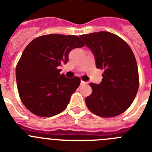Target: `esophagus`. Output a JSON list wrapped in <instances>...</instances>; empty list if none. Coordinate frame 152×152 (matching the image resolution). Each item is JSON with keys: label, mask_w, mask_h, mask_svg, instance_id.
Masks as SVG:
<instances>
[{"label": "esophagus", "mask_w": 152, "mask_h": 152, "mask_svg": "<svg viewBox=\"0 0 152 152\" xmlns=\"http://www.w3.org/2000/svg\"><path fill=\"white\" fill-rule=\"evenodd\" d=\"M84 84H88V82H85L84 80H81L80 81V85H84Z\"/></svg>", "instance_id": "1"}]
</instances>
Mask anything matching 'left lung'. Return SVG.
<instances>
[{"instance_id": "left-lung-1", "label": "left lung", "mask_w": 152, "mask_h": 152, "mask_svg": "<svg viewBox=\"0 0 152 152\" xmlns=\"http://www.w3.org/2000/svg\"><path fill=\"white\" fill-rule=\"evenodd\" d=\"M95 56L96 66L103 69L100 84L90 83L92 94L86 97V105L100 117L119 116L131 106L139 85L135 56L129 45L110 32L81 35Z\"/></svg>"}]
</instances>
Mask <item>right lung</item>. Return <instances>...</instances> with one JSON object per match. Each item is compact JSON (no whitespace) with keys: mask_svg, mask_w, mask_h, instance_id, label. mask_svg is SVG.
<instances>
[{"mask_svg":"<svg viewBox=\"0 0 152 152\" xmlns=\"http://www.w3.org/2000/svg\"><path fill=\"white\" fill-rule=\"evenodd\" d=\"M83 46L82 39L75 35L49 34L36 37L25 48L16 78L21 101L32 113L50 117L66 109L80 79L67 78L58 67L68 62L72 49Z\"/></svg>","mask_w":152,"mask_h":152,"instance_id":"right-lung-1","label":"right lung"}]
</instances>
